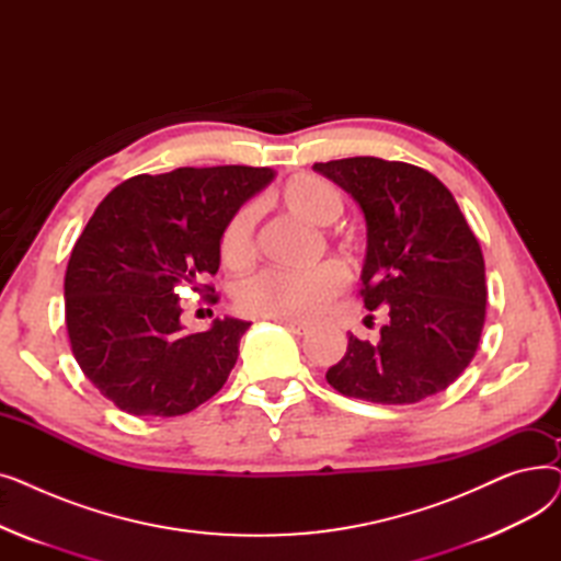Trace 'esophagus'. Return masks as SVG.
Masks as SVG:
<instances>
[{
	"mask_svg": "<svg viewBox=\"0 0 561 561\" xmlns=\"http://www.w3.org/2000/svg\"><path fill=\"white\" fill-rule=\"evenodd\" d=\"M277 322H282V325H284L288 332H293V334H307V332H309L307 322H300V320H277Z\"/></svg>",
	"mask_w": 561,
	"mask_h": 561,
	"instance_id": "34e87169",
	"label": "esophagus"
}]
</instances>
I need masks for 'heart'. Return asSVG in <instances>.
<instances>
[{"label":"heart","mask_w":561,"mask_h":561,"mask_svg":"<svg viewBox=\"0 0 561 561\" xmlns=\"http://www.w3.org/2000/svg\"><path fill=\"white\" fill-rule=\"evenodd\" d=\"M277 202L286 211L311 225H332L343 214V195L318 174H296L279 188ZM256 209L243 204L225 222L218 241L220 261L231 271H243L254 261ZM345 288L339 263H318L305 273L263 271L236 288V305L248 316L273 320H311L325 311Z\"/></svg>","instance_id":"b5f03b06"}]
</instances>
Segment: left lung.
<instances>
[{
	"label": "left lung",
	"mask_w": 561,
	"mask_h": 561,
	"mask_svg": "<svg viewBox=\"0 0 561 561\" xmlns=\"http://www.w3.org/2000/svg\"><path fill=\"white\" fill-rule=\"evenodd\" d=\"M313 170L362 206L364 305L389 313L377 343L347 336L328 381L377 404H414L446 391L476 357L486 316L484 256L453 193L402 161L352 157Z\"/></svg>",
	"instance_id": "8db88e82"
}]
</instances>
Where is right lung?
Returning a JSON list of instances; mask_svg holds the SVG:
<instances>
[{"label":"right lung","mask_w":561,"mask_h":561,"mask_svg":"<svg viewBox=\"0 0 561 561\" xmlns=\"http://www.w3.org/2000/svg\"><path fill=\"white\" fill-rule=\"evenodd\" d=\"M273 180L271 168H176L100 202L68 261L66 325L79 368L117 409L182 416L222 389L250 322L184 332L180 290L218 300L202 279L218 273L220 231Z\"/></svg>","instance_id":"1"}]
</instances>
